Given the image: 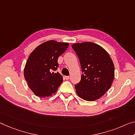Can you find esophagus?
Here are the masks:
<instances>
[{
	"instance_id": "34e87169",
	"label": "esophagus",
	"mask_w": 135,
	"mask_h": 135,
	"mask_svg": "<svg viewBox=\"0 0 135 135\" xmlns=\"http://www.w3.org/2000/svg\"><path fill=\"white\" fill-rule=\"evenodd\" d=\"M65 79L66 80H68V79H70V76H65Z\"/></svg>"
}]
</instances>
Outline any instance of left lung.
<instances>
[{
    "instance_id": "1",
    "label": "left lung",
    "mask_w": 135,
    "mask_h": 135,
    "mask_svg": "<svg viewBox=\"0 0 135 135\" xmlns=\"http://www.w3.org/2000/svg\"><path fill=\"white\" fill-rule=\"evenodd\" d=\"M71 47L84 73L80 81L75 85L76 93L88 101L99 99L111 87L114 78V66L109 54L90 42L74 44Z\"/></svg>"
}]
</instances>
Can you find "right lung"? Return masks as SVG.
I'll list each match as a JSON object with an SVG mask.
<instances>
[{
	"instance_id": "obj_1",
	"label": "right lung",
	"mask_w": 135,
	"mask_h": 135,
	"mask_svg": "<svg viewBox=\"0 0 135 135\" xmlns=\"http://www.w3.org/2000/svg\"><path fill=\"white\" fill-rule=\"evenodd\" d=\"M68 46L67 42L51 40L39 45L30 54L24 68V77L36 96L48 97L57 91L63 78L54 71L58 67V57Z\"/></svg>"
}]
</instances>
